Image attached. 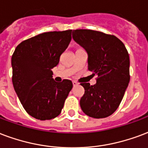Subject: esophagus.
<instances>
[{
  "label": "esophagus",
  "instance_id": "esophagus-1",
  "mask_svg": "<svg viewBox=\"0 0 148 148\" xmlns=\"http://www.w3.org/2000/svg\"><path fill=\"white\" fill-rule=\"evenodd\" d=\"M77 84H78V83H77V82H75V81H74V82H73V85H74V86H75V85H77Z\"/></svg>",
  "mask_w": 148,
  "mask_h": 148
}]
</instances>
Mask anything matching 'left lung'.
Listing matches in <instances>:
<instances>
[{
  "instance_id": "obj_1",
  "label": "left lung",
  "mask_w": 148,
  "mask_h": 148,
  "mask_svg": "<svg viewBox=\"0 0 148 148\" xmlns=\"http://www.w3.org/2000/svg\"><path fill=\"white\" fill-rule=\"evenodd\" d=\"M74 40L87 51L88 69L96 75V83H81L85 93L80 106L86 115L103 119L111 115L121 103L130 82V56L114 35L92 29H74Z\"/></svg>"
}]
</instances>
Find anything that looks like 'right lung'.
I'll return each instance as SVG.
<instances>
[{
  "label": "right lung",
  "instance_id": "obj_1",
  "mask_svg": "<svg viewBox=\"0 0 148 148\" xmlns=\"http://www.w3.org/2000/svg\"><path fill=\"white\" fill-rule=\"evenodd\" d=\"M72 29L43 33L22 41L12 56V84L23 107L36 119L57 117L73 88L71 80L56 82L52 69L68 47Z\"/></svg>",
  "mask_w": 148,
  "mask_h": 148
}]
</instances>
